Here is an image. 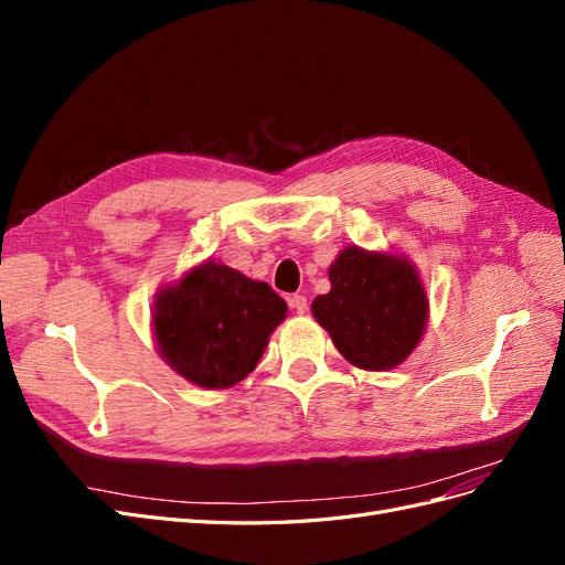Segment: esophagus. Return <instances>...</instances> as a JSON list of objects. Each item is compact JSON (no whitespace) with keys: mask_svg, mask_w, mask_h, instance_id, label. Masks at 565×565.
<instances>
[{"mask_svg":"<svg viewBox=\"0 0 565 565\" xmlns=\"http://www.w3.org/2000/svg\"><path fill=\"white\" fill-rule=\"evenodd\" d=\"M287 301H289V309H292L299 316H303L306 311H309V301H306L303 295H292Z\"/></svg>","mask_w":565,"mask_h":565,"instance_id":"34e87169","label":"esophagus"}]
</instances>
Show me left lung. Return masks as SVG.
Returning <instances> with one entry per match:
<instances>
[{
  "mask_svg": "<svg viewBox=\"0 0 565 565\" xmlns=\"http://www.w3.org/2000/svg\"><path fill=\"white\" fill-rule=\"evenodd\" d=\"M328 276L330 292L313 299L311 313L337 351L370 372L405 363L429 322V297L415 264L405 254L349 245Z\"/></svg>",
  "mask_w": 565,
  "mask_h": 565,
  "instance_id": "8db88e82",
  "label": "left lung"
}]
</instances>
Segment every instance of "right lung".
I'll return each mask as SVG.
<instances>
[{
  "label": "right lung",
  "mask_w": 565,
  "mask_h": 565,
  "mask_svg": "<svg viewBox=\"0 0 565 565\" xmlns=\"http://www.w3.org/2000/svg\"><path fill=\"white\" fill-rule=\"evenodd\" d=\"M287 303L268 282L221 262H202L152 299V339L162 361L202 388L241 384L262 361Z\"/></svg>",
  "instance_id": "right-lung-1"
}]
</instances>
